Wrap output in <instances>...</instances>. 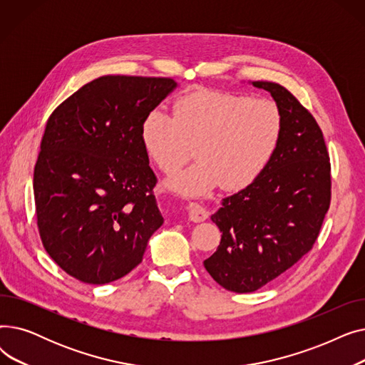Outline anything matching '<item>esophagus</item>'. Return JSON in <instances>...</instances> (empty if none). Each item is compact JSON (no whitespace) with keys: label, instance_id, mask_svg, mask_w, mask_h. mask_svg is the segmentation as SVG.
I'll list each match as a JSON object with an SVG mask.
<instances>
[{"label":"esophagus","instance_id":"esophagus-1","mask_svg":"<svg viewBox=\"0 0 365 365\" xmlns=\"http://www.w3.org/2000/svg\"><path fill=\"white\" fill-rule=\"evenodd\" d=\"M207 216H208L207 210H205L204 207H201L200 204L190 202V204L187 205V219H189L190 222H194V223L202 222V220L207 219Z\"/></svg>","mask_w":365,"mask_h":365}]
</instances>
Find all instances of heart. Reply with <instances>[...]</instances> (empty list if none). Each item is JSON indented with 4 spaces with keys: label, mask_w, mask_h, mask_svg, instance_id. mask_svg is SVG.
<instances>
[{
    "label": "heart",
    "mask_w": 365,
    "mask_h": 365,
    "mask_svg": "<svg viewBox=\"0 0 365 365\" xmlns=\"http://www.w3.org/2000/svg\"><path fill=\"white\" fill-rule=\"evenodd\" d=\"M284 134L279 106L267 99L222 91H197L179 99L173 117L148 113L140 140L148 157L164 173L176 171L192 153L197 161L171 176L167 186L186 197L244 189L272 163Z\"/></svg>",
    "instance_id": "b5f03b06"
}]
</instances>
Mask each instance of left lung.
<instances>
[{"mask_svg": "<svg viewBox=\"0 0 365 365\" xmlns=\"http://www.w3.org/2000/svg\"><path fill=\"white\" fill-rule=\"evenodd\" d=\"M272 96L284 134L263 175L222 200L212 220L222 232L217 250L204 260L223 289L252 293L308 253L330 207V161L315 118L277 83L252 81Z\"/></svg>", "mask_w": 365, "mask_h": 365, "instance_id": "left-lung-1", "label": "left lung"}]
</instances>
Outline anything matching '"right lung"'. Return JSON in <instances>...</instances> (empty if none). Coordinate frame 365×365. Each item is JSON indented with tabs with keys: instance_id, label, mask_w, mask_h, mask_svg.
<instances>
[{
	"instance_id": "add662e5",
	"label": "right lung",
	"mask_w": 365,
	"mask_h": 365,
	"mask_svg": "<svg viewBox=\"0 0 365 365\" xmlns=\"http://www.w3.org/2000/svg\"><path fill=\"white\" fill-rule=\"evenodd\" d=\"M179 86L106 75L57 106L34 170L46 252L71 277L102 285L136 267L164 223L140 127Z\"/></svg>"
}]
</instances>
